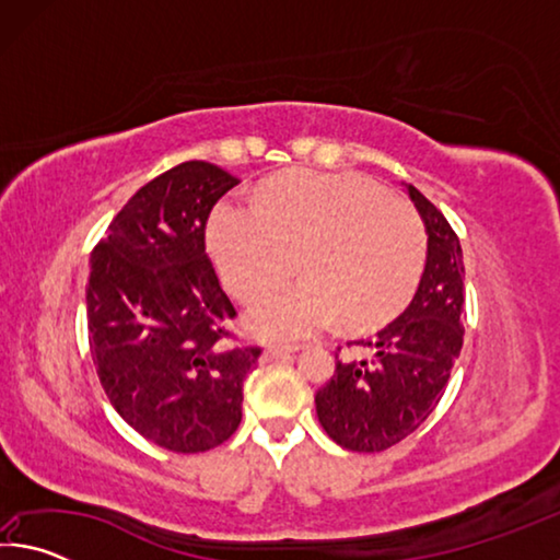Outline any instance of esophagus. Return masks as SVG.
Returning a JSON list of instances; mask_svg holds the SVG:
<instances>
[{
    "instance_id": "34e87169",
    "label": "esophagus",
    "mask_w": 560,
    "mask_h": 560,
    "mask_svg": "<svg viewBox=\"0 0 560 560\" xmlns=\"http://www.w3.org/2000/svg\"><path fill=\"white\" fill-rule=\"evenodd\" d=\"M296 350H301V346H269L267 350H264V358H281V355H289V353H296Z\"/></svg>"
}]
</instances>
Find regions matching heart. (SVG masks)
Listing matches in <instances>:
<instances>
[{
  "mask_svg": "<svg viewBox=\"0 0 560 560\" xmlns=\"http://www.w3.org/2000/svg\"><path fill=\"white\" fill-rule=\"evenodd\" d=\"M207 244L236 299L267 293L246 314L252 334L296 340L338 316L373 328L400 314L428 261V230L410 202L363 175L291 170L267 183L259 202L224 197L207 222Z\"/></svg>",
  "mask_w": 560,
  "mask_h": 560,
  "instance_id": "obj_1",
  "label": "heart"
}]
</instances>
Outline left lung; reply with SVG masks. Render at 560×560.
<instances>
[{
  "mask_svg": "<svg viewBox=\"0 0 560 560\" xmlns=\"http://www.w3.org/2000/svg\"><path fill=\"white\" fill-rule=\"evenodd\" d=\"M405 189L428 230L420 287L410 306L373 338L348 343L371 355L338 358L334 377L316 393L320 428L353 452H383L428 420L442 400L464 340L459 236L420 189Z\"/></svg>",
  "mask_w": 560,
  "mask_h": 560,
  "instance_id": "obj_1",
  "label": "left lung"
}]
</instances>
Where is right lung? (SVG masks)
I'll use <instances>...</instances> for the list:
<instances>
[{"mask_svg": "<svg viewBox=\"0 0 560 560\" xmlns=\"http://www.w3.org/2000/svg\"><path fill=\"white\" fill-rule=\"evenodd\" d=\"M240 183L189 160L150 179L91 254L89 346L110 405L158 447L197 454L232 438L261 348L230 343L236 316L205 249L212 207Z\"/></svg>", "mask_w": 560, "mask_h": 560, "instance_id": "right-lung-1", "label": "right lung"}]
</instances>
